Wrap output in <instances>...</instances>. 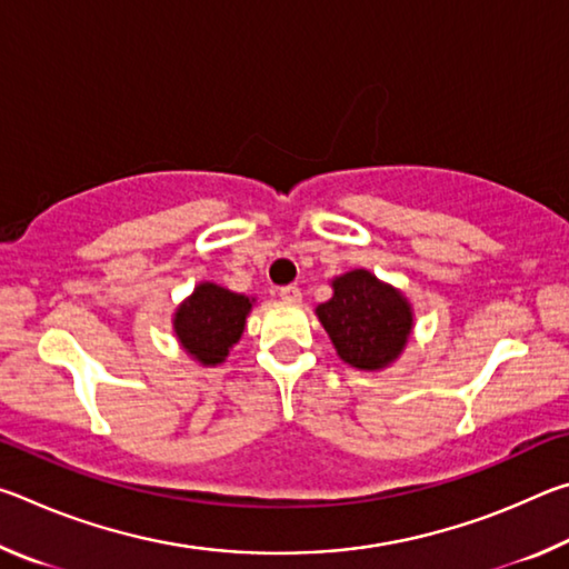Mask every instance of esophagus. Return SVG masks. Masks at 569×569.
I'll return each instance as SVG.
<instances>
[{
	"instance_id": "obj_1",
	"label": "esophagus",
	"mask_w": 569,
	"mask_h": 569,
	"mask_svg": "<svg viewBox=\"0 0 569 569\" xmlns=\"http://www.w3.org/2000/svg\"><path fill=\"white\" fill-rule=\"evenodd\" d=\"M278 293H281L283 301H288V303L301 301V288H298V286H283Z\"/></svg>"
}]
</instances>
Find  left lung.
Instances as JSON below:
<instances>
[{"label": "left lung", "mask_w": 569, "mask_h": 569, "mask_svg": "<svg viewBox=\"0 0 569 569\" xmlns=\"http://www.w3.org/2000/svg\"><path fill=\"white\" fill-rule=\"evenodd\" d=\"M333 296L316 308L336 353L353 369L379 371L401 356L413 329L411 303L397 288L356 268L331 281Z\"/></svg>", "instance_id": "obj_1"}]
</instances>
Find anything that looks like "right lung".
<instances>
[{"mask_svg": "<svg viewBox=\"0 0 569 569\" xmlns=\"http://www.w3.org/2000/svg\"><path fill=\"white\" fill-rule=\"evenodd\" d=\"M253 301L256 298L203 281L178 306L172 316V331L182 349L198 363H223L233 343L243 336L246 316L253 308Z\"/></svg>", "mask_w": 569, "mask_h": 569, "instance_id": "right-lung-1", "label": "right lung"}]
</instances>
